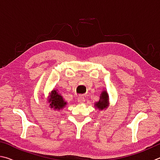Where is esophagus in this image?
Instances as JSON below:
<instances>
[{
    "label": "esophagus",
    "instance_id": "1",
    "mask_svg": "<svg viewBox=\"0 0 160 160\" xmlns=\"http://www.w3.org/2000/svg\"><path fill=\"white\" fill-rule=\"evenodd\" d=\"M84 98L83 97H79L78 98V102L79 103V104H82V103H83V102H84Z\"/></svg>",
    "mask_w": 160,
    "mask_h": 160
}]
</instances>
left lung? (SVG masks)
I'll use <instances>...</instances> for the list:
<instances>
[{
	"label": "left lung",
	"mask_w": 160,
	"mask_h": 160,
	"mask_svg": "<svg viewBox=\"0 0 160 160\" xmlns=\"http://www.w3.org/2000/svg\"><path fill=\"white\" fill-rule=\"evenodd\" d=\"M109 105H110V102H109V95L105 90H102L101 94H100L99 100L95 102L94 107L96 108V109H98L99 110H106Z\"/></svg>",
	"instance_id": "1"
}]
</instances>
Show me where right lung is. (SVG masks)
Instances as JSON below:
<instances>
[{"label": "right lung", "instance_id": "obj_1", "mask_svg": "<svg viewBox=\"0 0 160 160\" xmlns=\"http://www.w3.org/2000/svg\"><path fill=\"white\" fill-rule=\"evenodd\" d=\"M48 98V102L50 103L49 108L55 110H62L67 105V101L58 93V89H54L50 92Z\"/></svg>", "mask_w": 160, "mask_h": 160}]
</instances>
